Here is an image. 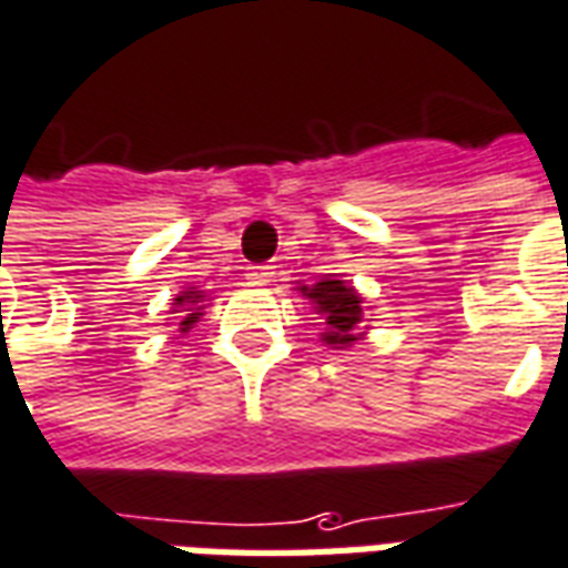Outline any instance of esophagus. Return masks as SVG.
Here are the masks:
<instances>
[{
    "instance_id": "obj_1",
    "label": "esophagus",
    "mask_w": 568,
    "mask_h": 568,
    "mask_svg": "<svg viewBox=\"0 0 568 568\" xmlns=\"http://www.w3.org/2000/svg\"><path fill=\"white\" fill-rule=\"evenodd\" d=\"M272 277H275V265H253L251 272H247L251 284H268Z\"/></svg>"
}]
</instances>
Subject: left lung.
I'll return each instance as SVG.
<instances>
[{
  "label": "left lung",
  "mask_w": 568,
  "mask_h": 568,
  "mask_svg": "<svg viewBox=\"0 0 568 568\" xmlns=\"http://www.w3.org/2000/svg\"><path fill=\"white\" fill-rule=\"evenodd\" d=\"M305 300L312 303L315 315H321V342L329 348H352L367 336V308H364V296L336 275H327L315 281L312 287L303 284L300 287ZM373 321V317H369Z\"/></svg>",
  "instance_id": "8db88e82"
}]
</instances>
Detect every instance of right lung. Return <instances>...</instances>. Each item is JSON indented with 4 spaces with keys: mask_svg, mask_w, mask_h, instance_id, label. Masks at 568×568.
<instances>
[{
    "mask_svg": "<svg viewBox=\"0 0 568 568\" xmlns=\"http://www.w3.org/2000/svg\"><path fill=\"white\" fill-rule=\"evenodd\" d=\"M207 293L199 291V287H186V291H180L174 296V303H171V315L180 317V333H189V329L195 327L204 315V300ZM171 321V317H168Z\"/></svg>",
    "mask_w": 568,
    "mask_h": 568,
    "instance_id": "add662e5",
    "label": "right lung"
}]
</instances>
